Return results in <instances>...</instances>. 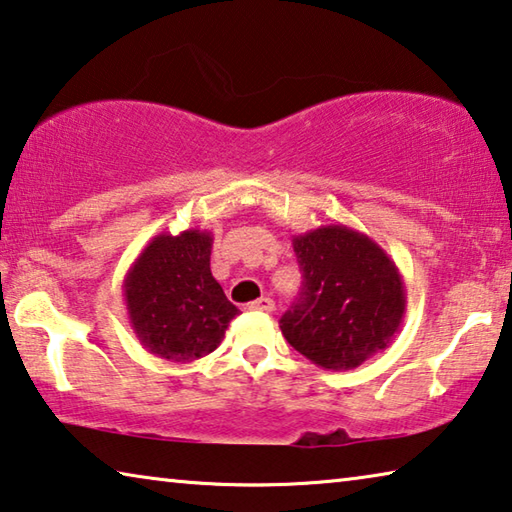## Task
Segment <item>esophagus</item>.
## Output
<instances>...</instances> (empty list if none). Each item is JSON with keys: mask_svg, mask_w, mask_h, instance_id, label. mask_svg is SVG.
I'll return each mask as SVG.
<instances>
[{"mask_svg": "<svg viewBox=\"0 0 512 512\" xmlns=\"http://www.w3.org/2000/svg\"><path fill=\"white\" fill-rule=\"evenodd\" d=\"M248 307L253 311H264V314H271V311L275 309V302L271 298H259L255 302H250Z\"/></svg>", "mask_w": 512, "mask_h": 512, "instance_id": "esophagus-1", "label": "esophagus"}]
</instances>
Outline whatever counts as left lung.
Segmentation results:
<instances>
[{
    "label": "left lung",
    "mask_w": 512,
    "mask_h": 512,
    "mask_svg": "<svg viewBox=\"0 0 512 512\" xmlns=\"http://www.w3.org/2000/svg\"><path fill=\"white\" fill-rule=\"evenodd\" d=\"M302 291L280 329L302 357L352 370L388 348L406 314L400 271L377 241L343 223L293 237Z\"/></svg>",
    "instance_id": "1"
}]
</instances>
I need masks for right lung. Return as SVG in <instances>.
I'll list each match as a JSON object with an SVG mask.
<instances>
[{
  "mask_svg": "<svg viewBox=\"0 0 512 512\" xmlns=\"http://www.w3.org/2000/svg\"><path fill=\"white\" fill-rule=\"evenodd\" d=\"M212 232L185 230L153 237L128 268L124 300L146 350L173 363L214 352L239 309L210 271Z\"/></svg>",
  "mask_w": 512,
  "mask_h": 512,
  "instance_id": "1",
  "label": "right lung"
}]
</instances>
